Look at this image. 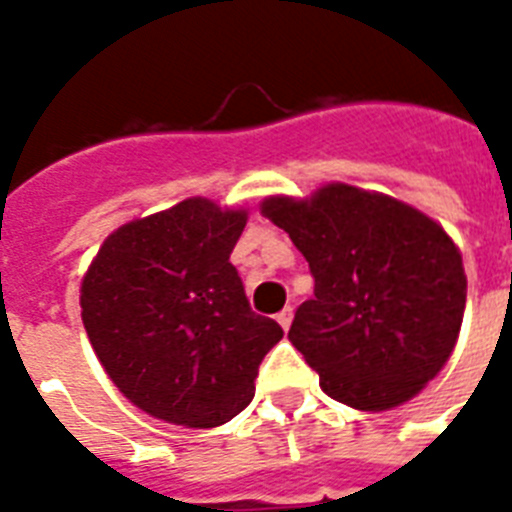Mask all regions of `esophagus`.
Instances as JSON below:
<instances>
[{
  "instance_id": "1",
  "label": "esophagus",
  "mask_w": 512,
  "mask_h": 512,
  "mask_svg": "<svg viewBox=\"0 0 512 512\" xmlns=\"http://www.w3.org/2000/svg\"><path fill=\"white\" fill-rule=\"evenodd\" d=\"M292 316H295V313H292V308H289V305L281 313H276V321H279L284 332H287V329L292 327Z\"/></svg>"
}]
</instances>
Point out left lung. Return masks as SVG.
Segmentation results:
<instances>
[{
    "label": "left lung",
    "instance_id": "8db88e82",
    "mask_svg": "<svg viewBox=\"0 0 512 512\" xmlns=\"http://www.w3.org/2000/svg\"><path fill=\"white\" fill-rule=\"evenodd\" d=\"M260 209L316 281L289 340L321 390L361 412L417 396L452 356L465 313L468 279L449 233L404 201L345 183Z\"/></svg>",
    "mask_w": 512,
    "mask_h": 512
}]
</instances>
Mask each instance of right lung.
Returning a JSON list of instances; mask_svg holds the SVG:
<instances>
[{
  "mask_svg": "<svg viewBox=\"0 0 512 512\" xmlns=\"http://www.w3.org/2000/svg\"><path fill=\"white\" fill-rule=\"evenodd\" d=\"M244 209L185 199L122 225L82 281V321L100 364L156 420L217 428L255 396L284 329L249 308L231 252Z\"/></svg>",
  "mask_w": 512,
  "mask_h": 512,
  "instance_id": "1",
  "label": "right lung"
}]
</instances>
